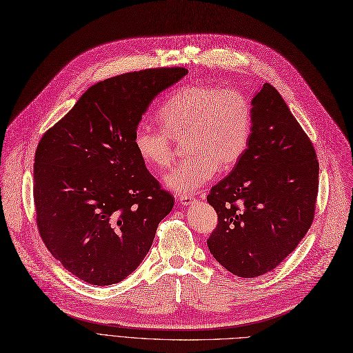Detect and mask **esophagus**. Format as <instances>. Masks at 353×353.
Here are the masks:
<instances>
[{
	"label": "esophagus",
	"mask_w": 353,
	"mask_h": 353,
	"mask_svg": "<svg viewBox=\"0 0 353 353\" xmlns=\"http://www.w3.org/2000/svg\"><path fill=\"white\" fill-rule=\"evenodd\" d=\"M193 202H194L193 194H181V196L179 198V203L183 205V206H189Z\"/></svg>",
	"instance_id": "1"
}]
</instances>
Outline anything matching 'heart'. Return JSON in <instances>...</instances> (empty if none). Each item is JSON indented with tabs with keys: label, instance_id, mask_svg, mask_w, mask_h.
Wrapping results in <instances>:
<instances>
[{
	"label": "heart",
	"instance_id": "heart-1",
	"mask_svg": "<svg viewBox=\"0 0 353 353\" xmlns=\"http://www.w3.org/2000/svg\"><path fill=\"white\" fill-rule=\"evenodd\" d=\"M163 129L139 123L134 148L151 170L173 164L176 143L185 139L186 160L164 177L177 194H190L221 172L236 165L249 145L253 129L250 100L237 88L190 85L177 90L159 112Z\"/></svg>",
	"mask_w": 353,
	"mask_h": 353
}]
</instances>
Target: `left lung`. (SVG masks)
I'll return each mask as SVG.
<instances>
[{
  "mask_svg": "<svg viewBox=\"0 0 353 353\" xmlns=\"http://www.w3.org/2000/svg\"><path fill=\"white\" fill-rule=\"evenodd\" d=\"M252 104L249 145L206 196L218 215L208 249L240 278L265 275L296 249L319 193L314 145L278 90L263 84Z\"/></svg>",
  "mask_w": 353,
  "mask_h": 353,
  "instance_id": "left-lung-1",
  "label": "left lung"
}]
</instances>
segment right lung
<instances>
[{
  "label": "right lung",
  "instance_id": "add662e5",
  "mask_svg": "<svg viewBox=\"0 0 353 353\" xmlns=\"http://www.w3.org/2000/svg\"><path fill=\"white\" fill-rule=\"evenodd\" d=\"M188 74L148 68L90 87L37 143L33 199L39 234L81 281H123L147 256L174 199L134 148L152 99Z\"/></svg>",
  "mask_w": 353,
  "mask_h": 353
}]
</instances>
